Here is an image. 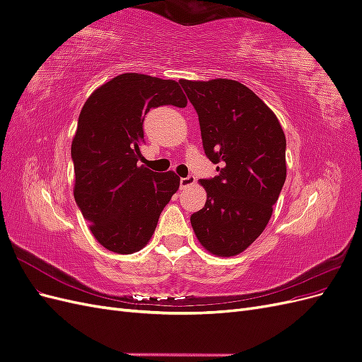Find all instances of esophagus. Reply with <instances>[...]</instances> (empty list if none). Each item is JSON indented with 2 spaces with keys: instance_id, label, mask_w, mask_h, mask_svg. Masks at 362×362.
<instances>
[{
  "instance_id": "obj_1",
  "label": "esophagus",
  "mask_w": 362,
  "mask_h": 362,
  "mask_svg": "<svg viewBox=\"0 0 362 362\" xmlns=\"http://www.w3.org/2000/svg\"><path fill=\"white\" fill-rule=\"evenodd\" d=\"M194 182H196V180H194L193 175H189L187 178H181L180 187H181V190H184V189H187V187H192V185H193Z\"/></svg>"
}]
</instances>
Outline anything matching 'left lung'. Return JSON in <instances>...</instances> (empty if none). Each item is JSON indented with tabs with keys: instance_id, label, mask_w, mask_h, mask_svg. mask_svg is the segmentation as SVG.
<instances>
[{
	"instance_id": "1",
	"label": "left lung",
	"mask_w": 362,
	"mask_h": 362,
	"mask_svg": "<svg viewBox=\"0 0 362 362\" xmlns=\"http://www.w3.org/2000/svg\"><path fill=\"white\" fill-rule=\"evenodd\" d=\"M199 116L205 156L217 177L201 180L202 210L190 222L216 257H235L264 231L287 177L286 134L276 115L235 80H180Z\"/></svg>"
}]
</instances>
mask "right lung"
Returning a JSON list of instances; mask_svg holds the SVG:
<instances>
[{
	"instance_id": "1",
	"label": "right lung",
	"mask_w": 362,
	"mask_h": 362,
	"mask_svg": "<svg viewBox=\"0 0 362 362\" xmlns=\"http://www.w3.org/2000/svg\"><path fill=\"white\" fill-rule=\"evenodd\" d=\"M160 105H187L180 84L128 72L98 87L78 117L71 148L74 198L98 243L115 254L144 249L180 189L173 170L137 164L144 116Z\"/></svg>"
}]
</instances>
